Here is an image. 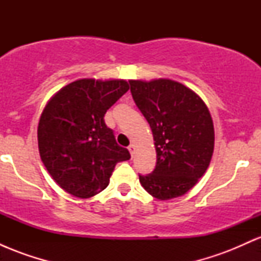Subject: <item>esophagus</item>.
<instances>
[{"instance_id":"obj_1","label":"esophagus","mask_w":261,"mask_h":261,"mask_svg":"<svg viewBox=\"0 0 261 261\" xmlns=\"http://www.w3.org/2000/svg\"><path fill=\"white\" fill-rule=\"evenodd\" d=\"M128 151H130V154L131 155H134L135 154V145L128 146Z\"/></svg>"}]
</instances>
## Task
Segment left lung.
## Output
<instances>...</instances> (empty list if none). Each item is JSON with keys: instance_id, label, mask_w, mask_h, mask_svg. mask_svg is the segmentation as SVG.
<instances>
[{"instance_id": "8db88e82", "label": "left lung", "mask_w": 261, "mask_h": 261, "mask_svg": "<svg viewBox=\"0 0 261 261\" xmlns=\"http://www.w3.org/2000/svg\"><path fill=\"white\" fill-rule=\"evenodd\" d=\"M128 83L157 152L155 168L140 175L141 185L158 200L184 195L205 174L214 153L215 130L207 107L195 92L175 81Z\"/></svg>"}]
</instances>
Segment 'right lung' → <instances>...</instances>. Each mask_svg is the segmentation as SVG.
<instances>
[{
    "mask_svg": "<svg viewBox=\"0 0 261 261\" xmlns=\"http://www.w3.org/2000/svg\"><path fill=\"white\" fill-rule=\"evenodd\" d=\"M124 80L83 79L47 101L38 125L41 161L71 195L88 199L108 187L116 163L130 160L104 121L107 110L128 91Z\"/></svg>",
    "mask_w": 261,
    "mask_h": 261,
    "instance_id": "add662e5",
    "label": "right lung"
}]
</instances>
